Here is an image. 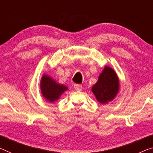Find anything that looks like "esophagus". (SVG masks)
Instances as JSON below:
<instances>
[{
    "instance_id": "1",
    "label": "esophagus",
    "mask_w": 153,
    "mask_h": 153,
    "mask_svg": "<svg viewBox=\"0 0 153 153\" xmlns=\"http://www.w3.org/2000/svg\"><path fill=\"white\" fill-rule=\"evenodd\" d=\"M74 87L75 90L77 91H81L82 90V88H83V87H82L81 85H80V84H74Z\"/></svg>"
}]
</instances>
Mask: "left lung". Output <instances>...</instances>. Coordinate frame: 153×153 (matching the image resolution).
Wrapping results in <instances>:
<instances>
[{
	"instance_id": "obj_1",
	"label": "left lung",
	"mask_w": 153,
	"mask_h": 153,
	"mask_svg": "<svg viewBox=\"0 0 153 153\" xmlns=\"http://www.w3.org/2000/svg\"><path fill=\"white\" fill-rule=\"evenodd\" d=\"M119 88V81L114 70L106 66L98 78V81L93 86V93L100 103H107L116 96Z\"/></svg>"
}]
</instances>
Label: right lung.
Listing matches in <instances>:
<instances>
[{"label":"right lung","mask_w":153,"mask_h":153,"mask_svg":"<svg viewBox=\"0 0 153 153\" xmlns=\"http://www.w3.org/2000/svg\"><path fill=\"white\" fill-rule=\"evenodd\" d=\"M67 90V87L57 83L47 75H44L42 76L41 81L42 93L44 97L50 102L57 100L63 91Z\"/></svg>","instance_id":"obj_1"}]
</instances>
